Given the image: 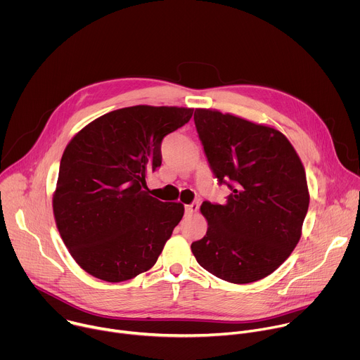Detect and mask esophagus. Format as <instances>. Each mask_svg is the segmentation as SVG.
I'll return each mask as SVG.
<instances>
[{
    "label": "esophagus",
    "instance_id": "1",
    "mask_svg": "<svg viewBox=\"0 0 360 360\" xmlns=\"http://www.w3.org/2000/svg\"><path fill=\"white\" fill-rule=\"evenodd\" d=\"M198 210H199V203H198V202H192V203H189V205H185V215H186V217H191V215H193Z\"/></svg>",
    "mask_w": 360,
    "mask_h": 360
}]
</instances>
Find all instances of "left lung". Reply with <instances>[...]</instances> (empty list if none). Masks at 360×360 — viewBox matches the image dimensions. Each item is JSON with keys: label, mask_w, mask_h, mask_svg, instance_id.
Returning <instances> with one entry per match:
<instances>
[{"label": "left lung", "mask_w": 360, "mask_h": 360, "mask_svg": "<svg viewBox=\"0 0 360 360\" xmlns=\"http://www.w3.org/2000/svg\"><path fill=\"white\" fill-rule=\"evenodd\" d=\"M195 127L210 167L231 193L205 200L208 231L191 245L198 264L231 283H250L276 271L300 239L309 208L306 174L279 131L211 110H195Z\"/></svg>", "instance_id": "left-lung-1"}]
</instances>
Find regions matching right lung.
I'll list each match as a JSON object with an SVG mask.
<instances>
[{"mask_svg":"<svg viewBox=\"0 0 360 360\" xmlns=\"http://www.w3.org/2000/svg\"><path fill=\"white\" fill-rule=\"evenodd\" d=\"M193 110L136 105L99 117L67 145L53 208L60 235L89 275L122 282L155 265L184 205L149 195L162 139Z\"/></svg>","mask_w":360,"mask_h":360,"instance_id":"right-lung-1","label":"right lung"}]
</instances>
